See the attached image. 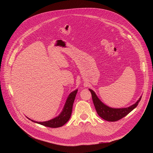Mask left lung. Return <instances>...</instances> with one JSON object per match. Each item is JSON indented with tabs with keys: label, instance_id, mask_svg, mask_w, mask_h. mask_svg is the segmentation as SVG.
<instances>
[{
	"label": "left lung",
	"instance_id": "8db88e82",
	"mask_svg": "<svg viewBox=\"0 0 153 153\" xmlns=\"http://www.w3.org/2000/svg\"><path fill=\"white\" fill-rule=\"evenodd\" d=\"M89 90L91 93L93 103L97 114L102 119L108 121H117L126 116L138 105L141 99V97L136 103L128 108H112L104 104L92 89H89Z\"/></svg>",
	"mask_w": 153,
	"mask_h": 153
}]
</instances>
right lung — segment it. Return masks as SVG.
<instances>
[{
	"instance_id": "add662e5",
	"label": "right lung",
	"mask_w": 153,
	"mask_h": 153,
	"mask_svg": "<svg viewBox=\"0 0 153 153\" xmlns=\"http://www.w3.org/2000/svg\"><path fill=\"white\" fill-rule=\"evenodd\" d=\"M77 92H78V90L76 89L69 94L66 101L65 105L64 106L63 111L58 117L45 122H37L35 121H33L29 119V118H27L29 120H30L32 121L34 123L41 124L42 126L48 127L50 128H58V127H62L68 121V120L71 117L72 111L73 104H74Z\"/></svg>"
}]
</instances>
